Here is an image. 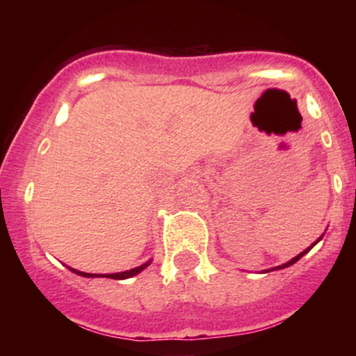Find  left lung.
I'll use <instances>...</instances> for the list:
<instances>
[{
  "instance_id": "8db88e82",
  "label": "left lung",
  "mask_w": 356,
  "mask_h": 356,
  "mask_svg": "<svg viewBox=\"0 0 356 356\" xmlns=\"http://www.w3.org/2000/svg\"><path fill=\"white\" fill-rule=\"evenodd\" d=\"M320 239H321V238H320ZM320 239H318V241H320ZM318 241H316V243H318ZM316 243H314V244H316ZM314 244H313V246H314ZM313 246H312V248H313ZM312 248L305 249V251H303V252H300V254H298L296 257H293V259H291V261H288V263L281 264V266H277V268H275V269H283V268H288V266H291V264H295L298 259H301V257H303V256L306 254V252H308V251H309V249H312ZM271 271H273V269H271Z\"/></svg>"
}]
</instances>
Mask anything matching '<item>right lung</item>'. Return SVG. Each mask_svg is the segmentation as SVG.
Returning a JSON list of instances; mask_svg holds the SVG:
<instances>
[{"mask_svg": "<svg viewBox=\"0 0 356 356\" xmlns=\"http://www.w3.org/2000/svg\"><path fill=\"white\" fill-rule=\"evenodd\" d=\"M150 264V261L149 263H145V264H142V266H137V268H134V269H130V271H124V273H113V275H92V273H81V271H76V269H72V271H75L76 275H80V276H85V277H110V280H127V277H132V276H136V275H138V273L142 271V269H145L147 266H149Z\"/></svg>", "mask_w": 356, "mask_h": 356, "instance_id": "add662e5", "label": "right lung"}]
</instances>
